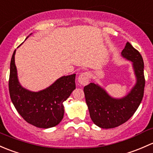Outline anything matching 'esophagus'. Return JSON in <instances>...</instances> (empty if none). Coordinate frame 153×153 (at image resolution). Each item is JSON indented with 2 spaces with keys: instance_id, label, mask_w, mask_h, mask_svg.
<instances>
[{
  "instance_id": "obj_1",
  "label": "esophagus",
  "mask_w": 153,
  "mask_h": 153,
  "mask_svg": "<svg viewBox=\"0 0 153 153\" xmlns=\"http://www.w3.org/2000/svg\"><path fill=\"white\" fill-rule=\"evenodd\" d=\"M89 74L88 72H83L78 77V82L81 85H86L89 82Z\"/></svg>"
}]
</instances>
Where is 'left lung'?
Returning <instances> with one entry per match:
<instances>
[{
	"instance_id": "1",
	"label": "left lung",
	"mask_w": 153,
	"mask_h": 153,
	"mask_svg": "<svg viewBox=\"0 0 153 153\" xmlns=\"http://www.w3.org/2000/svg\"><path fill=\"white\" fill-rule=\"evenodd\" d=\"M122 55L133 62L137 77L136 85L127 97L120 100L113 99L92 82L84 87L90 116L93 122L101 128H114L125 123L138 109L144 97L145 78L142 56L129 42L126 43Z\"/></svg>"
}]
</instances>
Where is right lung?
Here are the masks:
<instances>
[{
	"label": "right lung",
	"mask_w": 153,
	"mask_h": 153,
	"mask_svg": "<svg viewBox=\"0 0 153 153\" xmlns=\"http://www.w3.org/2000/svg\"><path fill=\"white\" fill-rule=\"evenodd\" d=\"M15 51L11 59L9 79V95L14 106L26 122L35 127L49 128L57 125L63 118L62 103L76 88V74L62 76L43 91L31 92L19 84Z\"/></svg>",
	"instance_id": "add662e5"
}]
</instances>
